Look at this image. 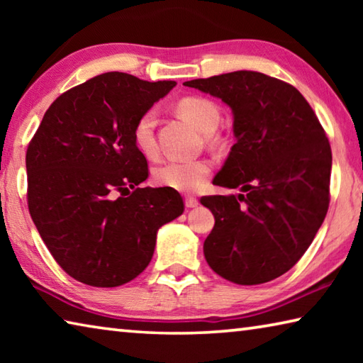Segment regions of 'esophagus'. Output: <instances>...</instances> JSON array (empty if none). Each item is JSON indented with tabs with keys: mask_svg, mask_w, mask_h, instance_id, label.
<instances>
[{
	"mask_svg": "<svg viewBox=\"0 0 363 363\" xmlns=\"http://www.w3.org/2000/svg\"><path fill=\"white\" fill-rule=\"evenodd\" d=\"M186 206H187V208L199 206V200H196L195 196H186Z\"/></svg>",
	"mask_w": 363,
	"mask_h": 363,
	"instance_id": "1",
	"label": "esophagus"
}]
</instances>
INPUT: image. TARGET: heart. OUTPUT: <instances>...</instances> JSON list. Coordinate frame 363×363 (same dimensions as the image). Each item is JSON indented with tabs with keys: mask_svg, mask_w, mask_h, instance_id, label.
Returning a JSON list of instances; mask_svg holds the SVG:
<instances>
[{
	"mask_svg": "<svg viewBox=\"0 0 363 363\" xmlns=\"http://www.w3.org/2000/svg\"><path fill=\"white\" fill-rule=\"evenodd\" d=\"M177 112L182 118L192 123L201 133L210 134L216 130L220 121V110L213 101L200 96L182 97L177 102ZM157 112L153 108L145 110L134 123L133 139L140 153L152 157L157 153ZM211 173V163L206 160H168L158 164L153 171L155 182L160 186L179 190V192H196L205 186L208 176Z\"/></svg>",
	"mask_w": 363,
	"mask_h": 363,
	"instance_id": "b5f03b06",
	"label": "heart"
}]
</instances>
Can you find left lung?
<instances>
[{"label":"left lung","instance_id":"obj_1","mask_svg":"<svg viewBox=\"0 0 363 363\" xmlns=\"http://www.w3.org/2000/svg\"><path fill=\"white\" fill-rule=\"evenodd\" d=\"M184 86L227 104L237 139L213 184L242 194L200 200L214 214L206 262L238 285L277 279L306 253L328 211L327 134L294 86L264 73L238 70Z\"/></svg>","mask_w":363,"mask_h":363}]
</instances>
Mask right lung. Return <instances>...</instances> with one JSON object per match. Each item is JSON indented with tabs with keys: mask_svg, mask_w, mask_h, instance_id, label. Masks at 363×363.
I'll use <instances>...</instances> for the list:
<instances>
[{
	"mask_svg": "<svg viewBox=\"0 0 363 363\" xmlns=\"http://www.w3.org/2000/svg\"><path fill=\"white\" fill-rule=\"evenodd\" d=\"M174 86L102 73L60 94L30 140V216L49 253L82 284L136 279L160 227L184 211L174 189L139 187L149 168L133 139L136 120Z\"/></svg>",
	"mask_w": 363,
	"mask_h": 363,
	"instance_id": "1",
	"label": "right lung"
}]
</instances>
